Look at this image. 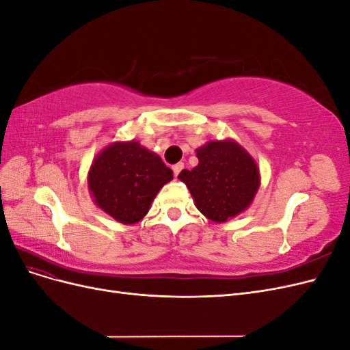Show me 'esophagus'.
I'll return each instance as SVG.
<instances>
[{
    "label": "esophagus",
    "instance_id": "esophagus-1",
    "mask_svg": "<svg viewBox=\"0 0 350 350\" xmlns=\"http://www.w3.org/2000/svg\"><path fill=\"white\" fill-rule=\"evenodd\" d=\"M183 167H184V163H181V162H179V163H176V165H174V166H172V171H174V175H175V176H178V175H179V172H181V171H183Z\"/></svg>",
    "mask_w": 350,
    "mask_h": 350
}]
</instances>
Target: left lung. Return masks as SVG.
Returning a JSON list of instances; mask_svg holds the SVG:
<instances>
[{
  "label": "left lung",
  "mask_w": 350,
  "mask_h": 350,
  "mask_svg": "<svg viewBox=\"0 0 350 350\" xmlns=\"http://www.w3.org/2000/svg\"><path fill=\"white\" fill-rule=\"evenodd\" d=\"M198 165L178 178L188 187L196 207L207 219L224 224L250 207L260 188L252 156L234 140L208 142L196 150Z\"/></svg>",
  "instance_id": "1"
}]
</instances>
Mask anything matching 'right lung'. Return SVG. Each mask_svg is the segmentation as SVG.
Masks as SVG:
<instances>
[{
	"label": "right lung",
	"mask_w": 350,
	"mask_h": 350,
	"mask_svg": "<svg viewBox=\"0 0 350 350\" xmlns=\"http://www.w3.org/2000/svg\"><path fill=\"white\" fill-rule=\"evenodd\" d=\"M174 175L139 142H115L94 157L88 185L96 206L124 225L140 221Z\"/></svg>",
	"instance_id": "add662e5"
}]
</instances>
